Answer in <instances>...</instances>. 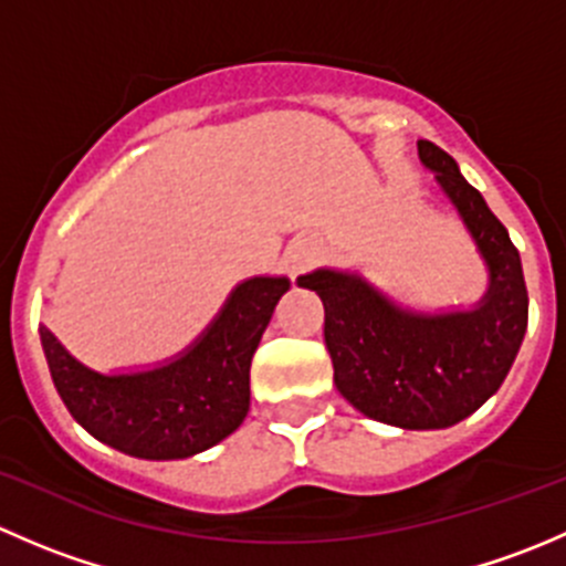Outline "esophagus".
Wrapping results in <instances>:
<instances>
[{
  "label": "esophagus",
  "instance_id": "1",
  "mask_svg": "<svg viewBox=\"0 0 566 566\" xmlns=\"http://www.w3.org/2000/svg\"><path fill=\"white\" fill-rule=\"evenodd\" d=\"M319 256H323V249H319V243L315 241V238H298V241H295L287 251L290 273H293V276H298V273L310 271L315 262H319Z\"/></svg>",
  "mask_w": 566,
  "mask_h": 566
}]
</instances>
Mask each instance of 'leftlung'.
Returning <instances> with one entry per match:
<instances>
[{
	"instance_id": "left-lung-1",
	"label": "left lung",
	"mask_w": 566,
	"mask_h": 566,
	"mask_svg": "<svg viewBox=\"0 0 566 566\" xmlns=\"http://www.w3.org/2000/svg\"><path fill=\"white\" fill-rule=\"evenodd\" d=\"M419 156L460 210L490 271L471 312L413 315L364 279L315 271L298 279L323 298L325 347L342 397L369 419L405 430H441L482 408L504 384L528 325L521 254L482 193L449 153L419 142Z\"/></svg>"
}]
</instances>
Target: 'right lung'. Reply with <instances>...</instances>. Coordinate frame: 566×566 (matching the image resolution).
<instances>
[{
	"mask_svg": "<svg viewBox=\"0 0 566 566\" xmlns=\"http://www.w3.org/2000/svg\"><path fill=\"white\" fill-rule=\"evenodd\" d=\"M287 279L238 284L208 334L167 367L98 375L82 367L49 328H40L51 380L73 419L93 438L142 460L205 452L249 413V367Z\"/></svg>",
	"mask_w": 566,
	"mask_h": 566,
	"instance_id": "right-lung-1",
	"label": "right lung"
}]
</instances>
